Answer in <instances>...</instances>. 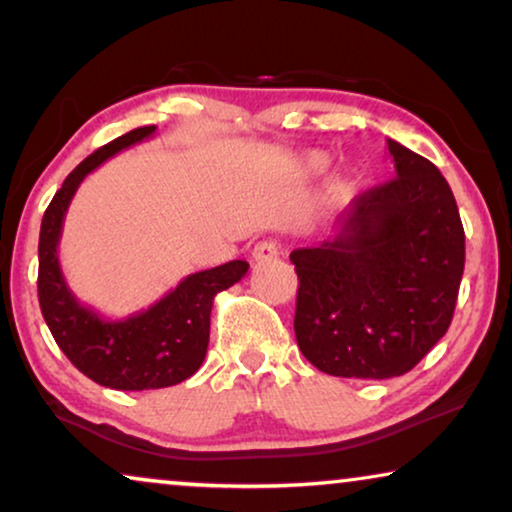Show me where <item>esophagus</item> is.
<instances>
[{
  "label": "esophagus",
  "mask_w": 512,
  "mask_h": 512,
  "mask_svg": "<svg viewBox=\"0 0 512 512\" xmlns=\"http://www.w3.org/2000/svg\"><path fill=\"white\" fill-rule=\"evenodd\" d=\"M277 256H279V247L270 240L258 242L254 247V261L256 263H270V261H275Z\"/></svg>",
  "instance_id": "esophagus-1"
}]
</instances>
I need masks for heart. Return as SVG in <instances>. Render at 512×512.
<instances>
[{"label": "heart", "mask_w": 512, "mask_h": 512, "mask_svg": "<svg viewBox=\"0 0 512 512\" xmlns=\"http://www.w3.org/2000/svg\"><path fill=\"white\" fill-rule=\"evenodd\" d=\"M303 165H305V170H317V167L321 165V160L317 156H307L303 160Z\"/></svg>", "instance_id": "heart-1"}]
</instances>
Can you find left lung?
Masks as SVG:
<instances>
[{
  "label": "left lung",
  "instance_id": "left-lung-1",
  "mask_svg": "<svg viewBox=\"0 0 512 512\" xmlns=\"http://www.w3.org/2000/svg\"><path fill=\"white\" fill-rule=\"evenodd\" d=\"M396 177L335 219L317 247L291 251L296 340L321 373L405 375L450 328L464 275V226L438 167L387 139Z\"/></svg>",
  "mask_w": 512,
  "mask_h": 512
}]
</instances>
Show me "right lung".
I'll return each mask as SVG.
<instances>
[{
	"instance_id": "1",
	"label": "right lung",
	"mask_w": 512,
	"mask_h": 512,
	"mask_svg": "<svg viewBox=\"0 0 512 512\" xmlns=\"http://www.w3.org/2000/svg\"><path fill=\"white\" fill-rule=\"evenodd\" d=\"M153 135L156 125L130 130L76 165L53 195L39 233V305L55 342L83 375L121 391L163 389L188 380L205 361L214 296L240 282L249 270L247 261H230L195 272L149 310L125 319L102 317L69 289L58 258L69 202L104 160Z\"/></svg>"
}]
</instances>
